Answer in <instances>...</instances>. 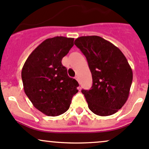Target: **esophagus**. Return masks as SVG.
Listing matches in <instances>:
<instances>
[{"instance_id": "esophagus-1", "label": "esophagus", "mask_w": 149, "mask_h": 149, "mask_svg": "<svg viewBox=\"0 0 149 149\" xmlns=\"http://www.w3.org/2000/svg\"><path fill=\"white\" fill-rule=\"evenodd\" d=\"M76 81H78V82H79V78H78V76H76Z\"/></svg>"}]
</instances>
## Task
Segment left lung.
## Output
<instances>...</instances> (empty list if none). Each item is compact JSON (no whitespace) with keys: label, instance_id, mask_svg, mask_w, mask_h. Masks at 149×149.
Returning a JSON list of instances; mask_svg holds the SVG:
<instances>
[{"label":"left lung","instance_id":"8db88e82","mask_svg":"<svg viewBox=\"0 0 149 149\" xmlns=\"http://www.w3.org/2000/svg\"><path fill=\"white\" fill-rule=\"evenodd\" d=\"M87 59L93 86L82 90L88 107L99 116L112 115L128 99L133 73L119 48L99 36H83L75 40Z\"/></svg>","mask_w":149,"mask_h":149}]
</instances>
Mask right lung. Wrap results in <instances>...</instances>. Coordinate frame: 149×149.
Wrapping results in <instances>:
<instances>
[{
    "label": "right lung",
    "instance_id": "add662e5",
    "mask_svg": "<svg viewBox=\"0 0 149 149\" xmlns=\"http://www.w3.org/2000/svg\"><path fill=\"white\" fill-rule=\"evenodd\" d=\"M73 38L55 37L44 41L26 60L22 69L24 91L34 107L47 116L64 113L78 93L61 61L73 46Z\"/></svg>",
    "mask_w": 149,
    "mask_h": 149
}]
</instances>
